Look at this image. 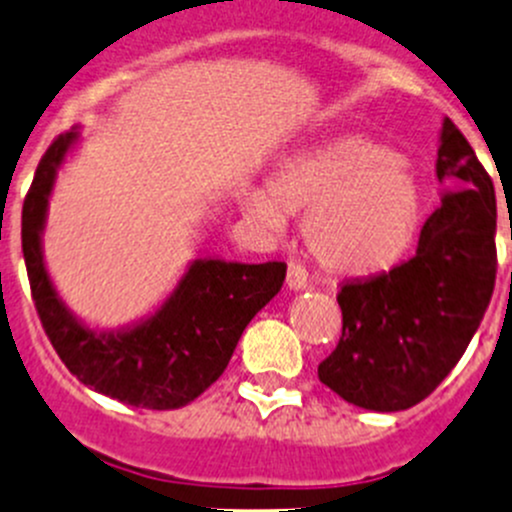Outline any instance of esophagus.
<instances>
[{"label": "esophagus", "mask_w": 512, "mask_h": 512, "mask_svg": "<svg viewBox=\"0 0 512 512\" xmlns=\"http://www.w3.org/2000/svg\"><path fill=\"white\" fill-rule=\"evenodd\" d=\"M287 287L292 289V292H302V289L309 287L307 270H304L302 265H297V262H289V267H287Z\"/></svg>", "instance_id": "obj_1"}]
</instances>
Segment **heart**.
Segmentation results:
<instances>
[{
    "label": "heart",
    "instance_id": "heart-1",
    "mask_svg": "<svg viewBox=\"0 0 512 512\" xmlns=\"http://www.w3.org/2000/svg\"><path fill=\"white\" fill-rule=\"evenodd\" d=\"M270 230L307 213L304 242L334 275H371L411 247L423 218V188L409 158L366 138H344L280 165L267 193L242 200Z\"/></svg>",
    "mask_w": 512,
    "mask_h": 512
}]
</instances>
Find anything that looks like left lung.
I'll return each mask as SVG.
<instances>
[{
  "label": "left lung",
  "mask_w": 512,
  "mask_h": 512,
  "mask_svg": "<svg viewBox=\"0 0 512 512\" xmlns=\"http://www.w3.org/2000/svg\"><path fill=\"white\" fill-rule=\"evenodd\" d=\"M436 178L446 193L394 270L344 282L342 339L319 381L349 404L404 411L458 364L495 287V190L471 143L443 118Z\"/></svg>",
  "instance_id": "left-lung-1"
}]
</instances>
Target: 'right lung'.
<instances>
[{
    "mask_svg": "<svg viewBox=\"0 0 512 512\" xmlns=\"http://www.w3.org/2000/svg\"><path fill=\"white\" fill-rule=\"evenodd\" d=\"M79 141L71 128L51 143L24 200L22 250L36 312L81 384L128 406L180 409L220 379L247 324L282 289L287 265L200 257L148 317L121 329L89 327L56 292L41 245L56 175Z\"/></svg>",
    "mask_w": 512,
    "mask_h": 512,
    "instance_id": "1",
    "label": "right lung"
}]
</instances>
